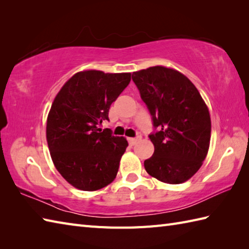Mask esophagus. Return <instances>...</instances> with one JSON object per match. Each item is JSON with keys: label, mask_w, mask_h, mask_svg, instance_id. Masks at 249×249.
<instances>
[{"label": "esophagus", "mask_w": 249, "mask_h": 249, "mask_svg": "<svg viewBox=\"0 0 249 249\" xmlns=\"http://www.w3.org/2000/svg\"><path fill=\"white\" fill-rule=\"evenodd\" d=\"M141 139V134L140 133H138L137 134V137L136 138H128V143L130 144V145H135V143L138 140H140Z\"/></svg>", "instance_id": "obj_1"}]
</instances>
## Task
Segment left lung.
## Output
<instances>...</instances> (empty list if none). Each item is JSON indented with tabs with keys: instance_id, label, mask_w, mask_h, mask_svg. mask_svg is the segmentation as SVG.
<instances>
[{
	"instance_id": "left-lung-1",
	"label": "left lung",
	"mask_w": 249,
	"mask_h": 249,
	"mask_svg": "<svg viewBox=\"0 0 249 249\" xmlns=\"http://www.w3.org/2000/svg\"><path fill=\"white\" fill-rule=\"evenodd\" d=\"M131 78L158 129L149 136L154 154L144 160L146 172L167 184L186 182L202 166L210 146L204 100L193 82L172 68L153 66Z\"/></svg>"
}]
</instances>
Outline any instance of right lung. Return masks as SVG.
Returning <instances> with one entry per match:
<instances>
[{"label": "right lung", "mask_w": 249, "mask_h": 249, "mask_svg": "<svg viewBox=\"0 0 249 249\" xmlns=\"http://www.w3.org/2000/svg\"><path fill=\"white\" fill-rule=\"evenodd\" d=\"M130 72H77L57 93L47 119V142L56 170L78 189L107 186L119 170L128 142L99 125L130 82Z\"/></svg>", "instance_id": "1"}]
</instances>
